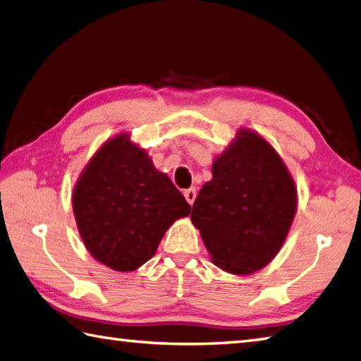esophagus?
Segmentation results:
<instances>
[{
	"mask_svg": "<svg viewBox=\"0 0 361 361\" xmlns=\"http://www.w3.org/2000/svg\"><path fill=\"white\" fill-rule=\"evenodd\" d=\"M183 196H185V200L188 201L190 206L195 202V198H196V188L192 187V188H187L185 192H183Z\"/></svg>",
	"mask_w": 361,
	"mask_h": 361,
	"instance_id": "1",
	"label": "esophagus"
}]
</instances>
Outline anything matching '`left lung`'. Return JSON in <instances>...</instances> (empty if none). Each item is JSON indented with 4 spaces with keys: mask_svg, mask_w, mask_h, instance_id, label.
I'll return each instance as SVG.
<instances>
[{
    "mask_svg": "<svg viewBox=\"0 0 361 361\" xmlns=\"http://www.w3.org/2000/svg\"><path fill=\"white\" fill-rule=\"evenodd\" d=\"M297 209V188L280 155L251 130L216 157L212 180L196 196L192 221L212 262L248 275L280 251Z\"/></svg>",
    "mask_w": 361,
    "mask_h": 361,
    "instance_id": "1",
    "label": "left lung"
}]
</instances>
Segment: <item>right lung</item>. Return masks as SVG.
<instances>
[{"instance_id": "add662e5", "label": "right lung", "mask_w": 361, "mask_h": 361, "mask_svg": "<svg viewBox=\"0 0 361 361\" xmlns=\"http://www.w3.org/2000/svg\"><path fill=\"white\" fill-rule=\"evenodd\" d=\"M72 204L86 248L118 271L151 259L166 229L192 209L128 135L99 149L73 188Z\"/></svg>"}]
</instances>
